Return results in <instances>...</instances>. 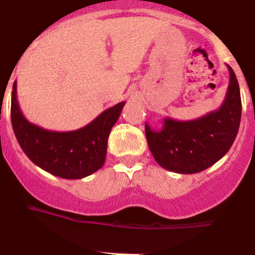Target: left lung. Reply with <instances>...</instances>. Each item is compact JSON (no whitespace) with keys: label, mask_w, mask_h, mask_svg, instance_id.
Returning a JSON list of instances; mask_svg holds the SVG:
<instances>
[{"label":"left lung","mask_w":255,"mask_h":255,"mask_svg":"<svg viewBox=\"0 0 255 255\" xmlns=\"http://www.w3.org/2000/svg\"><path fill=\"white\" fill-rule=\"evenodd\" d=\"M227 67L230 84L218 110L187 122L164 118L160 131L145 123L147 145L159 166L177 174H197L230 150L240 127L241 97L236 75Z\"/></svg>","instance_id":"left-lung-1"}]
</instances>
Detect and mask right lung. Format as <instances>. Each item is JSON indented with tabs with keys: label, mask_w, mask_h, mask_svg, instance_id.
Returning <instances> with one entry per match:
<instances>
[{
	"label": "right lung",
	"mask_w": 255,
	"mask_h": 255,
	"mask_svg": "<svg viewBox=\"0 0 255 255\" xmlns=\"http://www.w3.org/2000/svg\"><path fill=\"white\" fill-rule=\"evenodd\" d=\"M124 105L126 102H119L75 131H49L28 122L22 114L15 81L11 93L12 129L25 155L36 166L63 179H83L104 166L109 134Z\"/></svg>",
	"instance_id": "1"
}]
</instances>
